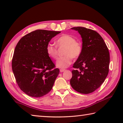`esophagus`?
I'll return each instance as SVG.
<instances>
[{"label": "esophagus", "mask_w": 123, "mask_h": 123, "mask_svg": "<svg viewBox=\"0 0 123 123\" xmlns=\"http://www.w3.org/2000/svg\"><path fill=\"white\" fill-rule=\"evenodd\" d=\"M66 70V69H60V72H64Z\"/></svg>", "instance_id": "1"}]
</instances>
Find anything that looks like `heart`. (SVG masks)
Masks as SVG:
<instances>
[{
  "label": "heart",
  "mask_w": 123,
  "mask_h": 123,
  "mask_svg": "<svg viewBox=\"0 0 123 123\" xmlns=\"http://www.w3.org/2000/svg\"><path fill=\"white\" fill-rule=\"evenodd\" d=\"M58 47L65 46L64 56L58 58L56 61V66L61 69L67 68L72 63V57L76 59L80 56L82 52V46L73 37L64 34L56 40ZM46 52L50 57L56 59L57 56L56 46L48 43L46 46Z\"/></svg>",
  "instance_id": "heart-1"
}]
</instances>
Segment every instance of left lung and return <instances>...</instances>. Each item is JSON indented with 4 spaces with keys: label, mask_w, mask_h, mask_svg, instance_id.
<instances>
[{
    "label": "left lung",
    "mask_w": 123,
    "mask_h": 123,
    "mask_svg": "<svg viewBox=\"0 0 123 123\" xmlns=\"http://www.w3.org/2000/svg\"><path fill=\"white\" fill-rule=\"evenodd\" d=\"M82 41V52L73 64L70 84L82 94L92 93L101 86L109 73L110 54L101 36L93 30L74 27Z\"/></svg>",
    "instance_id": "obj_1"
}]
</instances>
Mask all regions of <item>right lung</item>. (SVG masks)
Returning a JSON list of instances; mask_svg holds the SVG:
<instances>
[{
    "instance_id": "obj_1",
    "label": "right lung",
    "mask_w": 123,
    "mask_h": 123,
    "mask_svg": "<svg viewBox=\"0 0 123 123\" xmlns=\"http://www.w3.org/2000/svg\"><path fill=\"white\" fill-rule=\"evenodd\" d=\"M61 31L37 30L25 35L14 49L12 68L16 82L27 95L39 98L48 93L59 74L48 55L46 46Z\"/></svg>"
}]
</instances>
